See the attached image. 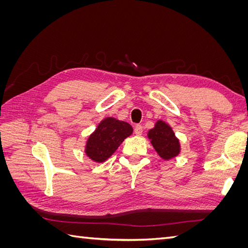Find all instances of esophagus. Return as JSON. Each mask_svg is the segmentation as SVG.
I'll use <instances>...</instances> for the list:
<instances>
[{"instance_id": "esophagus-1", "label": "esophagus", "mask_w": 248, "mask_h": 248, "mask_svg": "<svg viewBox=\"0 0 248 248\" xmlns=\"http://www.w3.org/2000/svg\"><path fill=\"white\" fill-rule=\"evenodd\" d=\"M134 133H136L137 136H141L142 126L141 125H137L136 127H134Z\"/></svg>"}]
</instances>
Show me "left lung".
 Returning a JSON list of instances; mask_svg holds the SVG:
<instances>
[{
    "label": "left lung",
    "instance_id": "8db88e82",
    "mask_svg": "<svg viewBox=\"0 0 248 248\" xmlns=\"http://www.w3.org/2000/svg\"><path fill=\"white\" fill-rule=\"evenodd\" d=\"M150 142L161 159L169 161L181 152L180 140L176 137L170 124L163 120H157L153 128L147 133Z\"/></svg>",
    "mask_w": 248,
    "mask_h": 248
}]
</instances>
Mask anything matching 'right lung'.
Wrapping results in <instances>:
<instances>
[{
  "instance_id": "right-lung-1",
  "label": "right lung",
  "mask_w": 248,
  "mask_h": 248,
  "mask_svg": "<svg viewBox=\"0 0 248 248\" xmlns=\"http://www.w3.org/2000/svg\"><path fill=\"white\" fill-rule=\"evenodd\" d=\"M133 132L132 126L114 117H107L98 123L96 129L86 140L84 152L96 163L108 160L123 140Z\"/></svg>"
}]
</instances>
